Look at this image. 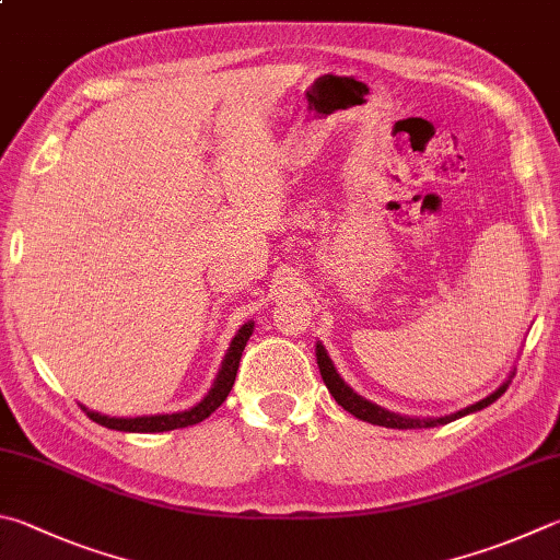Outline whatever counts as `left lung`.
<instances>
[{"label": "left lung", "instance_id": "8db88e82", "mask_svg": "<svg viewBox=\"0 0 560 560\" xmlns=\"http://www.w3.org/2000/svg\"><path fill=\"white\" fill-rule=\"evenodd\" d=\"M315 354H318V368H320V377L325 382V386H328V392L332 394V399L338 401L345 411H350L352 416H358L360 421H368V423H374V425H386V429H431V425H443V423H451L455 419H460V416L465 413H472V411H480L485 409V406H490L492 401L500 399V396L504 394L506 384L500 386L494 394L487 396V399L477 401L472 406H467V409L457 411L453 416H443V419H406V416H399V413H392V411H384L380 409L377 404H370L368 399H362V396L354 394L348 384H345L340 380V374L335 372L332 362L328 358V352H325L323 345H315Z\"/></svg>", "mask_w": 560, "mask_h": 560}]
</instances>
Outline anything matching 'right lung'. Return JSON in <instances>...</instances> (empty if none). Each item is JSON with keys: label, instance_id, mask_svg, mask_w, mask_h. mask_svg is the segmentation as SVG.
<instances>
[{"label": "right lung", "instance_id": "obj_1", "mask_svg": "<svg viewBox=\"0 0 560 560\" xmlns=\"http://www.w3.org/2000/svg\"><path fill=\"white\" fill-rule=\"evenodd\" d=\"M254 330V323H245L242 330L235 335V340L230 345V352L225 362H222V370L215 380V386H212L210 394L202 399L198 406H192L190 411H180V413H161V416H139V419H109V416L88 411L83 406V411L93 419L95 423L105 425V429L112 431H129V433H161V431H174V429H186V425L206 421L208 416L218 409V406L228 399V394L235 384L237 377V368H240V358L242 350L249 340V335Z\"/></svg>", "mask_w": 560, "mask_h": 560}]
</instances>
